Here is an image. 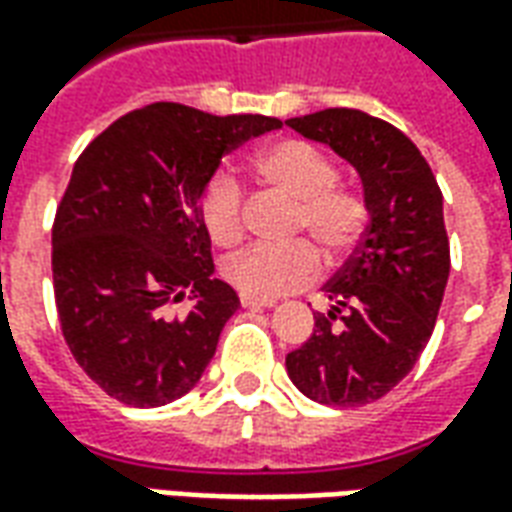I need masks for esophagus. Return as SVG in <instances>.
Segmentation results:
<instances>
[{
    "instance_id": "esophagus-1",
    "label": "esophagus",
    "mask_w": 512,
    "mask_h": 512,
    "mask_svg": "<svg viewBox=\"0 0 512 512\" xmlns=\"http://www.w3.org/2000/svg\"><path fill=\"white\" fill-rule=\"evenodd\" d=\"M241 304H244L246 310H266V307H274L271 299H255V296H246V293H241Z\"/></svg>"
}]
</instances>
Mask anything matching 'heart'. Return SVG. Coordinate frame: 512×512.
I'll list each match as a JSON object with an SVG mask.
<instances>
[{"mask_svg": "<svg viewBox=\"0 0 512 512\" xmlns=\"http://www.w3.org/2000/svg\"><path fill=\"white\" fill-rule=\"evenodd\" d=\"M255 175L266 186L296 200L293 233H307L340 255L356 244L365 227V202L354 191L337 189V167L326 153L304 139H279L263 147L252 161ZM197 213L213 244L233 246L244 235V189L241 183L216 172L205 180L197 197ZM321 274V255L307 241L288 246H249L224 263V277L246 296L277 299L310 285Z\"/></svg>", "mask_w": 512, "mask_h": 512, "instance_id": "1", "label": "heart"}]
</instances>
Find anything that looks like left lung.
I'll return each mask as SVG.
<instances>
[{"instance_id": "left-lung-1", "label": "left lung", "mask_w": 512, "mask_h": 512, "mask_svg": "<svg viewBox=\"0 0 512 512\" xmlns=\"http://www.w3.org/2000/svg\"><path fill=\"white\" fill-rule=\"evenodd\" d=\"M288 126L359 172L367 227L323 288L332 310L285 359L301 395L323 406L373 403L417 365L439 315L450 241L439 183L403 131L359 109H323Z\"/></svg>"}]
</instances>
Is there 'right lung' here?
<instances>
[{
  "label": "right lung",
  "instance_id": "add662e5",
  "mask_svg": "<svg viewBox=\"0 0 512 512\" xmlns=\"http://www.w3.org/2000/svg\"><path fill=\"white\" fill-rule=\"evenodd\" d=\"M274 128L277 117L150 104L73 164L51 230L54 299L73 359L109 397L167 406L202 378L241 301L213 279L197 197L224 153Z\"/></svg>",
  "mask_w": 512,
  "mask_h": 512
}]
</instances>
